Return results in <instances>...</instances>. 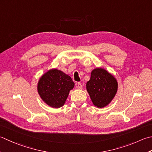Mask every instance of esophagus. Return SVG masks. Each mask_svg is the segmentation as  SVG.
I'll use <instances>...</instances> for the list:
<instances>
[{
	"mask_svg": "<svg viewBox=\"0 0 152 152\" xmlns=\"http://www.w3.org/2000/svg\"><path fill=\"white\" fill-rule=\"evenodd\" d=\"M76 87L78 89H82V85L81 84V83H80V82L76 83Z\"/></svg>",
	"mask_w": 152,
	"mask_h": 152,
	"instance_id": "1",
	"label": "esophagus"
}]
</instances>
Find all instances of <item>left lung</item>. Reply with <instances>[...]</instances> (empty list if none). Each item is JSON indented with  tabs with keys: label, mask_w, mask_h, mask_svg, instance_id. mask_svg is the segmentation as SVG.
Returning <instances> with one entry per match:
<instances>
[{
	"label": "left lung",
	"mask_w": 152,
	"mask_h": 152,
	"mask_svg": "<svg viewBox=\"0 0 152 152\" xmlns=\"http://www.w3.org/2000/svg\"><path fill=\"white\" fill-rule=\"evenodd\" d=\"M86 90L94 105L97 108H103L114 99L118 90V82L107 70L96 68L91 71Z\"/></svg>",
	"instance_id": "1"
}]
</instances>
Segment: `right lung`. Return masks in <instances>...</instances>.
Segmentation results:
<instances>
[{
    "label": "right lung",
    "instance_id": "right-lung-1",
    "mask_svg": "<svg viewBox=\"0 0 152 152\" xmlns=\"http://www.w3.org/2000/svg\"><path fill=\"white\" fill-rule=\"evenodd\" d=\"M74 83L70 76L62 71L53 68L44 73L37 82V92L41 99L52 108L64 105Z\"/></svg>",
    "mask_w": 152,
    "mask_h": 152
}]
</instances>
